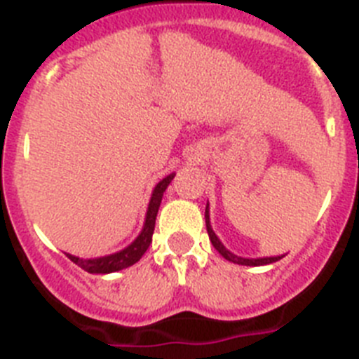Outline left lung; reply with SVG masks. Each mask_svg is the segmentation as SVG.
<instances>
[{
  "label": "left lung",
  "mask_w": 359,
  "mask_h": 359,
  "mask_svg": "<svg viewBox=\"0 0 359 359\" xmlns=\"http://www.w3.org/2000/svg\"><path fill=\"white\" fill-rule=\"evenodd\" d=\"M205 221H207V231H208V237H210L212 244H214V248L217 250L221 255L226 259V261L233 262V264H243V266H264V264H271V262H277L280 261L282 257H264V259H243V257H237L233 255L231 252H228L226 248H224L223 244H221V241L217 239V236L214 233V230H212L210 226V215H208V207L207 210H205Z\"/></svg>",
  "instance_id": "8db88e82"
}]
</instances>
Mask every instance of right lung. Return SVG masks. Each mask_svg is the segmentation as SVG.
Returning a JSON list of instances; mask_svg holds the SVG:
<instances>
[{
	"instance_id": "1",
	"label": "right lung",
	"mask_w": 359,
	"mask_h": 359,
	"mask_svg": "<svg viewBox=\"0 0 359 359\" xmlns=\"http://www.w3.org/2000/svg\"><path fill=\"white\" fill-rule=\"evenodd\" d=\"M174 174H169L167 177H163L156 187H154V192H152L151 203H149L147 208V217H145L144 230L133 244H129L128 248L122 250L118 253H113V255L98 257V259H79L75 255H69L68 259L72 262H75L77 266H81L84 271L88 273H113V271H118V269L129 268L135 262H138L142 259L145 252H147L149 244L152 241V231H154V223H156L158 208H160L161 198H163L165 189L169 187V183L172 182Z\"/></svg>"
}]
</instances>
